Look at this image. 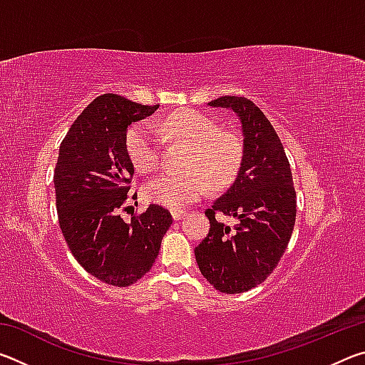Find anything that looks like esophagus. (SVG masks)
I'll return each mask as SVG.
<instances>
[{"label": "esophagus", "mask_w": 365, "mask_h": 365, "mask_svg": "<svg viewBox=\"0 0 365 365\" xmlns=\"http://www.w3.org/2000/svg\"><path fill=\"white\" fill-rule=\"evenodd\" d=\"M185 214H187V209H172V217H174V220H180Z\"/></svg>", "instance_id": "34e87169"}]
</instances>
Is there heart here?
Instances as JSON below:
<instances>
[{
	"label": "heart",
	"instance_id": "heart-1",
	"mask_svg": "<svg viewBox=\"0 0 365 365\" xmlns=\"http://www.w3.org/2000/svg\"><path fill=\"white\" fill-rule=\"evenodd\" d=\"M168 137L190 145L180 174H163L146 183L145 193L151 201L180 209L205 196L209 183L214 188L227 187L240 170L243 141L237 132L219 128V123L200 110L185 109L160 122ZM125 148L135 168L141 172L158 169L160 160L156 128L140 122L127 132Z\"/></svg>",
	"mask_w": 365,
	"mask_h": 365
}]
</instances>
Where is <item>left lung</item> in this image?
<instances>
[{"mask_svg":"<svg viewBox=\"0 0 365 365\" xmlns=\"http://www.w3.org/2000/svg\"><path fill=\"white\" fill-rule=\"evenodd\" d=\"M207 104L237 114L243 159L232 187L206 211L211 228L195 256L215 289L237 294L262 283L279 264L293 233L296 193L285 150L262 110L242 96ZM215 212L233 215L239 224L232 231L215 219Z\"/></svg>","mask_w":365,"mask_h":365,"instance_id":"obj_1","label":"left lung"}]
</instances>
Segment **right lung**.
Listing matches in <instances>:
<instances>
[{
	"instance_id": "1",
	"label": "right lung",
	"mask_w": 365,
	"mask_h": 365,
	"mask_svg": "<svg viewBox=\"0 0 365 365\" xmlns=\"http://www.w3.org/2000/svg\"><path fill=\"white\" fill-rule=\"evenodd\" d=\"M158 108L101 95L59 146L54 190L61 230L77 262L113 287H130L153 267L172 224L170 212L158 205L130 222L120 217L133 175L127 128Z\"/></svg>"
}]
</instances>
